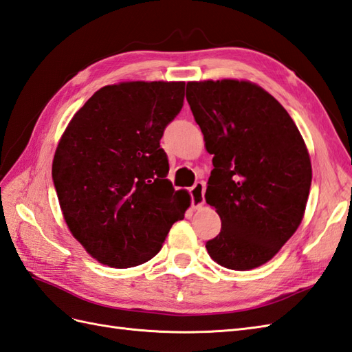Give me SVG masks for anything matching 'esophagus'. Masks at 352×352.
I'll list each match as a JSON object with an SVG mask.
<instances>
[{
    "label": "esophagus",
    "instance_id": "34e87169",
    "mask_svg": "<svg viewBox=\"0 0 352 352\" xmlns=\"http://www.w3.org/2000/svg\"><path fill=\"white\" fill-rule=\"evenodd\" d=\"M204 193H206V186L202 182L195 183V186L190 189V198H192V207L193 208H201L204 206Z\"/></svg>",
    "mask_w": 352,
    "mask_h": 352
}]
</instances>
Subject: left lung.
I'll use <instances>...</instances> for the list:
<instances>
[{
	"label": "left lung",
	"mask_w": 352,
	"mask_h": 352,
	"mask_svg": "<svg viewBox=\"0 0 352 352\" xmlns=\"http://www.w3.org/2000/svg\"><path fill=\"white\" fill-rule=\"evenodd\" d=\"M186 99L214 154L206 201L222 230L206 248L230 270L265 264L297 231L312 165L296 122L265 89L249 80L187 82Z\"/></svg>",
	"instance_id": "left-lung-1"
}]
</instances>
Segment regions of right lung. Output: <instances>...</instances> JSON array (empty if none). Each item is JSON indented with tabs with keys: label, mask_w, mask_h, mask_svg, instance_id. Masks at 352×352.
Returning a JSON list of instances; mask_svg holds the SVG:
<instances>
[{
	"label": "right lung",
	"mask_w": 352,
	"mask_h": 352,
	"mask_svg": "<svg viewBox=\"0 0 352 352\" xmlns=\"http://www.w3.org/2000/svg\"><path fill=\"white\" fill-rule=\"evenodd\" d=\"M184 82H121L96 91L56 146L52 179L65 223L100 264L129 268L157 255L190 206L166 178L160 148L183 108Z\"/></svg>",
	"instance_id": "right-lung-1"
}]
</instances>
